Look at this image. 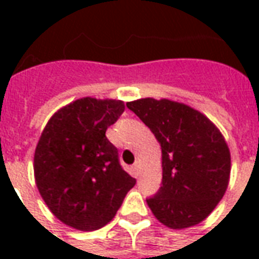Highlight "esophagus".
Returning a JSON list of instances; mask_svg holds the SVG:
<instances>
[{
  "instance_id": "34e87169",
  "label": "esophagus",
  "mask_w": 259,
  "mask_h": 259,
  "mask_svg": "<svg viewBox=\"0 0 259 259\" xmlns=\"http://www.w3.org/2000/svg\"><path fill=\"white\" fill-rule=\"evenodd\" d=\"M140 166H139V162H136L135 165H133V166H132V172H133V175H135L136 178H137V176H139V174H140Z\"/></svg>"
}]
</instances>
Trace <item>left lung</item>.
I'll return each instance as SVG.
<instances>
[{
	"label": "left lung",
	"instance_id": "obj_1",
	"mask_svg": "<svg viewBox=\"0 0 259 259\" xmlns=\"http://www.w3.org/2000/svg\"><path fill=\"white\" fill-rule=\"evenodd\" d=\"M150 127L162 150V186L147 204L170 229L202 222L222 200L230 176V151L205 115L170 100L126 104Z\"/></svg>",
	"mask_w": 259,
	"mask_h": 259
}]
</instances>
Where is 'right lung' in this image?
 <instances>
[{"label": "right lung", "instance_id": "add662e5", "mask_svg": "<svg viewBox=\"0 0 259 259\" xmlns=\"http://www.w3.org/2000/svg\"><path fill=\"white\" fill-rule=\"evenodd\" d=\"M124 111L119 100L80 98L53 115L34 152L37 189L70 228L91 232L116 215L136 185L105 132Z\"/></svg>", "mask_w": 259, "mask_h": 259}]
</instances>
